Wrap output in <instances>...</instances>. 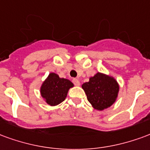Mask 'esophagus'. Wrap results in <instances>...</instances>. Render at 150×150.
I'll return each mask as SVG.
<instances>
[{
	"mask_svg": "<svg viewBox=\"0 0 150 150\" xmlns=\"http://www.w3.org/2000/svg\"><path fill=\"white\" fill-rule=\"evenodd\" d=\"M73 82L74 83V85H75V86H80V81L78 79H76V78H75V79L73 80Z\"/></svg>",
	"mask_w": 150,
	"mask_h": 150,
	"instance_id": "34e87169",
	"label": "esophagus"
}]
</instances>
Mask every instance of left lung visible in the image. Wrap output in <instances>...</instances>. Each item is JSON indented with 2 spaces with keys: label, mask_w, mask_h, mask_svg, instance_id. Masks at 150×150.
<instances>
[{
  "label": "left lung",
  "mask_w": 150,
  "mask_h": 150,
  "mask_svg": "<svg viewBox=\"0 0 150 150\" xmlns=\"http://www.w3.org/2000/svg\"><path fill=\"white\" fill-rule=\"evenodd\" d=\"M81 87L93 108L99 111L115 103L120 89L118 82L113 76L99 72L89 77V81Z\"/></svg>",
  "instance_id": "8db88e82"
}]
</instances>
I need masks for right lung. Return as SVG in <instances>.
<instances>
[{
	"instance_id": "1",
	"label": "right lung",
	"mask_w": 150,
	"mask_h": 150,
	"mask_svg": "<svg viewBox=\"0 0 150 150\" xmlns=\"http://www.w3.org/2000/svg\"><path fill=\"white\" fill-rule=\"evenodd\" d=\"M74 86L69 80L61 78L55 73H50L40 86V96L48 105L56 106L65 100L69 88Z\"/></svg>"
}]
</instances>
